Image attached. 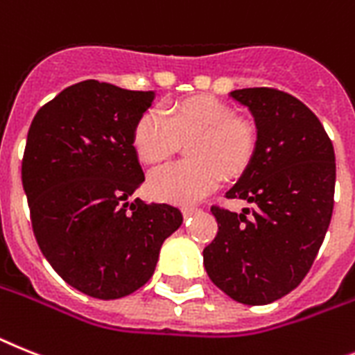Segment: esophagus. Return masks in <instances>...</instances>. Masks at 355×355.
<instances>
[{
  "mask_svg": "<svg viewBox=\"0 0 355 355\" xmlns=\"http://www.w3.org/2000/svg\"><path fill=\"white\" fill-rule=\"evenodd\" d=\"M198 207H195V205H186V207H182V213H184V216H191V214H195V213H198Z\"/></svg>",
  "mask_w": 355,
  "mask_h": 355,
  "instance_id": "obj_1",
  "label": "esophagus"
}]
</instances>
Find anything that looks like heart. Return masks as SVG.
I'll return each mask as SVG.
<instances>
[{
	"label": "heart",
	"mask_w": 355,
	"mask_h": 355,
	"mask_svg": "<svg viewBox=\"0 0 355 355\" xmlns=\"http://www.w3.org/2000/svg\"><path fill=\"white\" fill-rule=\"evenodd\" d=\"M186 141L189 160L169 164L150 175L148 187L155 198L193 204L213 193L222 177L242 175L258 148V126L211 95L177 101L164 112L146 110L133 124V150L148 166L166 162Z\"/></svg>",
	"instance_id": "heart-1"
}]
</instances>
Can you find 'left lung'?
<instances>
[{
    "label": "left lung",
    "mask_w": 355,
    "mask_h": 355,
    "mask_svg": "<svg viewBox=\"0 0 355 355\" xmlns=\"http://www.w3.org/2000/svg\"><path fill=\"white\" fill-rule=\"evenodd\" d=\"M231 97L254 115L258 148L225 196L254 207L211 205L218 233L204 249V267L238 303L267 305L302 284L323 243L334 209V146L291 94L261 86Z\"/></svg>",
    "instance_id": "1"
}]
</instances>
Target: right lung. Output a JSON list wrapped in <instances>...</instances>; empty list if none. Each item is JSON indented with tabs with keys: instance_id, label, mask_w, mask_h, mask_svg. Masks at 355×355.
Returning <instances> with one entry per match:
<instances>
[{
	"instance_id": "add662e5",
	"label": "right lung",
	"mask_w": 355,
	"mask_h": 355,
	"mask_svg": "<svg viewBox=\"0 0 355 355\" xmlns=\"http://www.w3.org/2000/svg\"><path fill=\"white\" fill-rule=\"evenodd\" d=\"M153 99L77 83L41 106L26 135L21 180L37 245L68 285L97 300L141 288L182 223L178 207L128 200L144 182L133 124Z\"/></svg>"
}]
</instances>
